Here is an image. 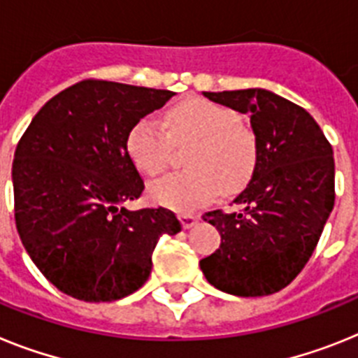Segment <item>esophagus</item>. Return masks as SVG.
I'll return each instance as SVG.
<instances>
[{
	"label": "esophagus",
	"instance_id": "1",
	"mask_svg": "<svg viewBox=\"0 0 358 358\" xmlns=\"http://www.w3.org/2000/svg\"><path fill=\"white\" fill-rule=\"evenodd\" d=\"M180 222H182L183 229H191L198 223V217L194 214H180Z\"/></svg>",
	"mask_w": 358,
	"mask_h": 358
}]
</instances>
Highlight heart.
I'll return each instance as SVG.
<instances>
[{
  "instance_id": "heart-1",
  "label": "heart",
  "mask_w": 358,
  "mask_h": 358,
  "mask_svg": "<svg viewBox=\"0 0 358 358\" xmlns=\"http://www.w3.org/2000/svg\"><path fill=\"white\" fill-rule=\"evenodd\" d=\"M162 122L142 117L127 133V153L142 173L157 176L169 164L173 144H189L187 169L164 176L149 189L157 203L178 213L196 210L223 192H239L252 180L259 160L254 129L239 111L207 99H187Z\"/></svg>"
}]
</instances>
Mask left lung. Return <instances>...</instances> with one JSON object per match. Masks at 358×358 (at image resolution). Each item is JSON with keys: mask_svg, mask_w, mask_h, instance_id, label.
<instances>
[{"mask_svg": "<svg viewBox=\"0 0 358 358\" xmlns=\"http://www.w3.org/2000/svg\"><path fill=\"white\" fill-rule=\"evenodd\" d=\"M250 115L259 144L256 173L234 203L205 213L222 245L200 261L217 290L261 297L288 287L308 263L335 201L334 149L312 115L266 90L205 92Z\"/></svg>", "mask_w": 358, "mask_h": 358, "instance_id": "left-lung-1", "label": "left lung"}]
</instances>
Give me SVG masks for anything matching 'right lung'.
<instances>
[{"label": "right lung", "instance_id": "obj_1", "mask_svg": "<svg viewBox=\"0 0 358 358\" xmlns=\"http://www.w3.org/2000/svg\"><path fill=\"white\" fill-rule=\"evenodd\" d=\"M175 93L102 79L63 90L37 111L12 164L15 227L55 288L111 303L148 281L162 234L182 231L173 210H127L144 180L127 133Z\"/></svg>", "mask_w": 358, "mask_h": 358}]
</instances>
